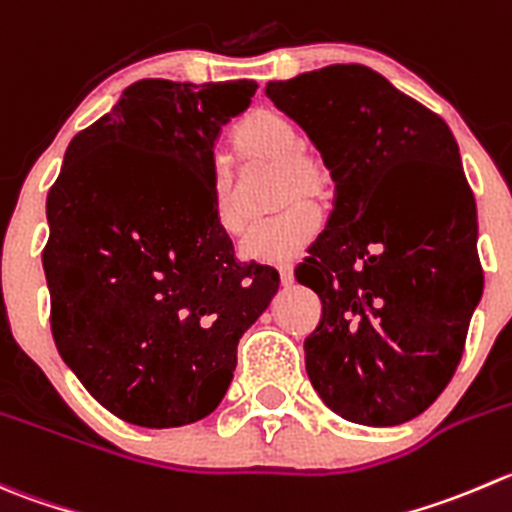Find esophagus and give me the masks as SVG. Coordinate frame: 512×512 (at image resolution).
I'll use <instances>...</instances> for the list:
<instances>
[{"label":"esophagus","instance_id":"1","mask_svg":"<svg viewBox=\"0 0 512 512\" xmlns=\"http://www.w3.org/2000/svg\"><path fill=\"white\" fill-rule=\"evenodd\" d=\"M277 272H280L282 287H290L292 282H295V277H292V265H280L277 267Z\"/></svg>","mask_w":512,"mask_h":512}]
</instances>
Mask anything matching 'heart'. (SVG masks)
<instances>
[{"label":"heart","instance_id":"heart-1","mask_svg":"<svg viewBox=\"0 0 512 512\" xmlns=\"http://www.w3.org/2000/svg\"><path fill=\"white\" fill-rule=\"evenodd\" d=\"M235 147L245 170L275 165L277 205L287 207L275 220L247 232L240 255L262 265L292 262L305 252L320 230V217L307 202L322 205L332 197V167L315 147L302 142V132L277 109H255L235 130ZM215 222L225 235L245 230V215L237 200L235 172L220 167L215 175Z\"/></svg>","mask_w":512,"mask_h":512}]
</instances>
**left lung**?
Returning a JSON list of instances; mask_svg holds the SVG:
<instances>
[{
    "label": "left lung",
    "instance_id": "1",
    "mask_svg": "<svg viewBox=\"0 0 512 512\" xmlns=\"http://www.w3.org/2000/svg\"><path fill=\"white\" fill-rule=\"evenodd\" d=\"M335 177V210L297 282L322 320L305 367L322 403L388 428L430 408L483 297L475 197L448 124L362 64L267 82Z\"/></svg>",
    "mask_w": 512,
    "mask_h": 512
}]
</instances>
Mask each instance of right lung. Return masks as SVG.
<instances>
[{
  "mask_svg": "<svg viewBox=\"0 0 512 512\" xmlns=\"http://www.w3.org/2000/svg\"><path fill=\"white\" fill-rule=\"evenodd\" d=\"M257 84L142 79L69 142L42 252L52 335L99 405L180 428L225 398L242 332L280 287L215 222V142Z\"/></svg>",
  "mask_w": 512,
  "mask_h": 512,
  "instance_id": "right-lung-1",
  "label": "right lung"
}]
</instances>
